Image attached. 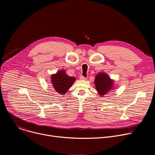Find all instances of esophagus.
<instances>
[{
    "instance_id": "esophagus-1",
    "label": "esophagus",
    "mask_w": 155,
    "mask_h": 155,
    "mask_svg": "<svg viewBox=\"0 0 155 155\" xmlns=\"http://www.w3.org/2000/svg\"><path fill=\"white\" fill-rule=\"evenodd\" d=\"M80 80H86L87 78L85 77H84V76H82V75H80Z\"/></svg>"
}]
</instances>
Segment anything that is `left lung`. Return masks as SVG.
<instances>
[{
  "label": "left lung",
  "mask_w": 155,
  "mask_h": 155,
  "mask_svg": "<svg viewBox=\"0 0 155 155\" xmlns=\"http://www.w3.org/2000/svg\"><path fill=\"white\" fill-rule=\"evenodd\" d=\"M95 84L99 94L101 95H104L112 89L114 82L107 74L99 73L95 77Z\"/></svg>",
  "instance_id": "8db88e82"
}]
</instances>
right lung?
Masks as SVG:
<instances>
[{
    "mask_svg": "<svg viewBox=\"0 0 155 155\" xmlns=\"http://www.w3.org/2000/svg\"><path fill=\"white\" fill-rule=\"evenodd\" d=\"M51 78L54 88L60 94L66 93L75 81V77L67 75L64 70H61L56 74L52 75Z\"/></svg>",
    "mask_w": 155,
    "mask_h": 155,
    "instance_id": "right-lung-1",
    "label": "right lung"
}]
</instances>
